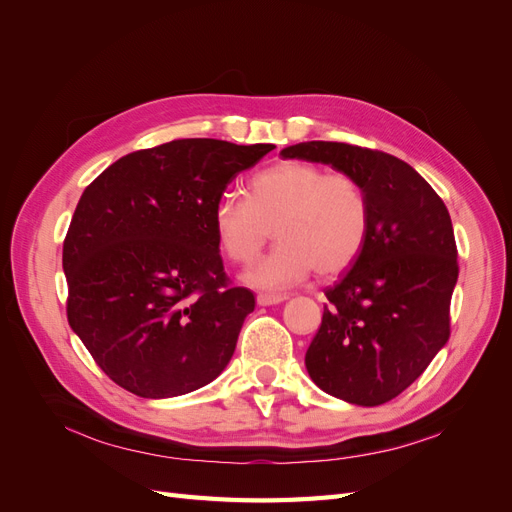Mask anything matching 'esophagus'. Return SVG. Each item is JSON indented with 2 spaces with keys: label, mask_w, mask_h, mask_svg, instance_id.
I'll return each instance as SVG.
<instances>
[{
  "label": "esophagus",
  "mask_w": 512,
  "mask_h": 512,
  "mask_svg": "<svg viewBox=\"0 0 512 512\" xmlns=\"http://www.w3.org/2000/svg\"><path fill=\"white\" fill-rule=\"evenodd\" d=\"M288 299V294H275V292H260L256 301L258 305H275V303H282Z\"/></svg>",
  "instance_id": "esophagus-1"
}]
</instances>
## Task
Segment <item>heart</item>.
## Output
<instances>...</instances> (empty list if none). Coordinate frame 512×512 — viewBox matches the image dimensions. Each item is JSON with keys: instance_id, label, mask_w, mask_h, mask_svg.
<instances>
[{"instance_id": "b5f03b06", "label": "heart", "mask_w": 512, "mask_h": 512, "mask_svg": "<svg viewBox=\"0 0 512 512\" xmlns=\"http://www.w3.org/2000/svg\"><path fill=\"white\" fill-rule=\"evenodd\" d=\"M371 228L363 183L312 162L286 160L258 170L245 198L224 196L213 209L222 254L250 267L275 232V250L247 275L260 288H284L309 271L335 277L359 258Z\"/></svg>"}]
</instances>
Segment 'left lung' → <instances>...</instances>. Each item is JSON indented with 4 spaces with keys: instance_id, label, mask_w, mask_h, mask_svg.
<instances>
[{
    "instance_id": "left-lung-1",
    "label": "left lung",
    "mask_w": 512,
    "mask_h": 512,
    "mask_svg": "<svg viewBox=\"0 0 512 512\" xmlns=\"http://www.w3.org/2000/svg\"><path fill=\"white\" fill-rule=\"evenodd\" d=\"M282 156L331 164L367 190V243L344 280L324 290L329 303L305 367L324 393L348 404H386L451 337L459 275L451 215L436 190L391 153L309 141Z\"/></svg>"
}]
</instances>
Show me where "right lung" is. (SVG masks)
Masks as SVG:
<instances>
[{
	"label": "right lung",
	"instance_id": "add662e5",
	"mask_svg": "<svg viewBox=\"0 0 512 512\" xmlns=\"http://www.w3.org/2000/svg\"><path fill=\"white\" fill-rule=\"evenodd\" d=\"M273 149L179 138L128 153L85 188L61 256L66 314L121 389L177 397L228 365L256 299L224 271L213 209Z\"/></svg>",
	"mask_w": 512,
	"mask_h": 512
}]
</instances>
